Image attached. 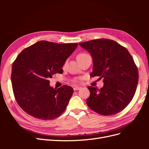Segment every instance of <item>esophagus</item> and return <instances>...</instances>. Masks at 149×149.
I'll use <instances>...</instances> for the list:
<instances>
[{
  "label": "esophagus",
  "instance_id": "esophagus-1",
  "mask_svg": "<svg viewBox=\"0 0 149 149\" xmlns=\"http://www.w3.org/2000/svg\"><path fill=\"white\" fill-rule=\"evenodd\" d=\"M81 89V87H79V86H75L73 88V89L74 91H76V90H80Z\"/></svg>",
  "mask_w": 149,
  "mask_h": 149
}]
</instances>
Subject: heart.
Wrapping results in <instances>:
<instances>
[{
	"label": "heart",
	"instance_id": "1",
	"mask_svg": "<svg viewBox=\"0 0 149 149\" xmlns=\"http://www.w3.org/2000/svg\"><path fill=\"white\" fill-rule=\"evenodd\" d=\"M89 56V55H88L87 53H79V54H78L77 56H76V58H77V60L79 61V60H81V59H83V58H85V57H86V56ZM65 65H66V63H64L63 67L65 66Z\"/></svg>",
	"mask_w": 149,
	"mask_h": 149
}]
</instances>
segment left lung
<instances>
[{"label": "left lung", "instance_id": "left-lung-1", "mask_svg": "<svg viewBox=\"0 0 149 149\" xmlns=\"http://www.w3.org/2000/svg\"><path fill=\"white\" fill-rule=\"evenodd\" d=\"M91 53L93 61L91 77L103 78L100 89L88 88L86 104L90 109L103 116L123 111L132 101L139 80V71L133 58L125 47L114 40L101 38L80 43Z\"/></svg>", "mask_w": 149, "mask_h": 149}]
</instances>
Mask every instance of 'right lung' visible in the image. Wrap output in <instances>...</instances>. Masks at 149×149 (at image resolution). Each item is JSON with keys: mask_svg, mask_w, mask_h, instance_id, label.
<instances>
[{"mask_svg": "<svg viewBox=\"0 0 149 149\" xmlns=\"http://www.w3.org/2000/svg\"><path fill=\"white\" fill-rule=\"evenodd\" d=\"M78 45L42 40L17 56L12 66L11 81L16 101L26 113L52 120L65 111L73 89L67 85L53 88L49 79L63 73L61 68Z\"/></svg>", "mask_w": 149, "mask_h": 149, "instance_id": "1", "label": "right lung"}]
</instances>
